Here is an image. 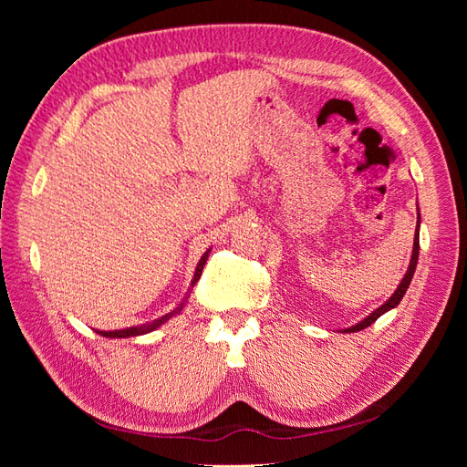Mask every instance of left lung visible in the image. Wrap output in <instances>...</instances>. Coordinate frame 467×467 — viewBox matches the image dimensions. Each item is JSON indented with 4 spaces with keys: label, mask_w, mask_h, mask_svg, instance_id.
Segmentation results:
<instances>
[{
    "label": "left lung",
    "mask_w": 467,
    "mask_h": 467,
    "mask_svg": "<svg viewBox=\"0 0 467 467\" xmlns=\"http://www.w3.org/2000/svg\"><path fill=\"white\" fill-rule=\"evenodd\" d=\"M419 228H420V214H419V204H417V232H415V239H413V253H411V261H409V266H407V273L405 276L401 278V282L398 285V288H395V292L389 296V298L381 304L379 307H376L374 312L370 316H366L364 319H360L358 323L350 325V327L343 329V333H355V331H362L368 327V325H372L378 317H381L384 314H388L389 309L398 307L400 302L403 300V296L409 288V285H411V278L415 275V268H417V261H419Z\"/></svg>",
    "instance_id": "8db88e82"
}]
</instances>
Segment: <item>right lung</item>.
<instances>
[{"mask_svg": "<svg viewBox=\"0 0 467 467\" xmlns=\"http://www.w3.org/2000/svg\"><path fill=\"white\" fill-rule=\"evenodd\" d=\"M210 251H212V249H206V251H204V255H202V257H201V261H199V265H196V268H194V276H192V280H191V286H189V290H187V294H185V298L181 300V304L173 309V312H169V314H165V316H161V317H158V319H153V321H150V323L136 325V327L115 329V331H99V329H95V331H97L99 335H101V337H107V338H129V337L146 335V333H151V331H155V329H160L163 323H167L169 319L175 317V316H179V314L182 312V307H185V304H187V300H189V296H191V290L194 288V285H196V282H199V278H201V275H202V268H204V265H206V261H208Z\"/></svg>", "mask_w": 467, "mask_h": 467, "instance_id": "right-lung-1", "label": "right lung"}]
</instances>
